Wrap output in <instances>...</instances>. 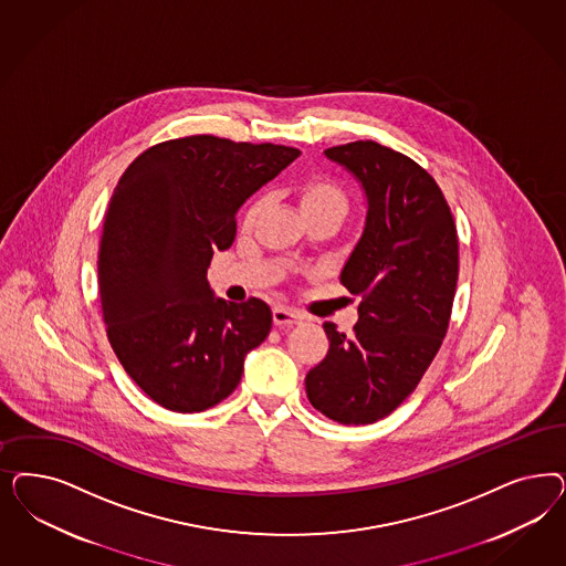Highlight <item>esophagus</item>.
Listing matches in <instances>:
<instances>
[{
    "label": "esophagus",
    "instance_id": "esophagus-1",
    "mask_svg": "<svg viewBox=\"0 0 566 566\" xmlns=\"http://www.w3.org/2000/svg\"><path fill=\"white\" fill-rule=\"evenodd\" d=\"M273 321L276 327H292V325L302 323V316L297 312L290 311V308L276 306L273 311Z\"/></svg>",
    "mask_w": 566,
    "mask_h": 566
}]
</instances>
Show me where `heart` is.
Returning a JSON list of instances; mask_svg holds the SVG:
<instances>
[{"instance_id":"b5f03b06","label":"heart","mask_w":566,"mask_h":566,"mask_svg":"<svg viewBox=\"0 0 566 566\" xmlns=\"http://www.w3.org/2000/svg\"><path fill=\"white\" fill-rule=\"evenodd\" d=\"M293 198L306 222L314 219H335L342 222L349 210V198L346 189L328 177H308L293 187ZM264 201L254 200L243 214V229H252L255 220L262 214Z\"/></svg>"}]
</instances>
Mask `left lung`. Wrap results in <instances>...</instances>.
Returning <instances> with one entry per match:
<instances>
[{
    "instance_id": "8db88e82",
    "label": "left lung",
    "mask_w": 566,
    "mask_h": 566,
    "mask_svg": "<svg viewBox=\"0 0 566 566\" xmlns=\"http://www.w3.org/2000/svg\"><path fill=\"white\" fill-rule=\"evenodd\" d=\"M325 156L365 191V229L339 274L363 302L352 335L323 325L328 352L306 375V394L328 419L368 424L415 391L446 337L457 293V224L438 182L400 151L354 142Z\"/></svg>"
}]
</instances>
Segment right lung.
<instances>
[{
	"label": "right lung",
	"instance_id": "1",
	"mask_svg": "<svg viewBox=\"0 0 566 566\" xmlns=\"http://www.w3.org/2000/svg\"><path fill=\"white\" fill-rule=\"evenodd\" d=\"M300 156L295 147L193 135L149 147L116 185L97 252L109 346L172 412L229 398L273 327L269 304L217 297L208 266L231 248L239 208Z\"/></svg>",
	"mask_w": 566,
	"mask_h": 566
}]
</instances>
